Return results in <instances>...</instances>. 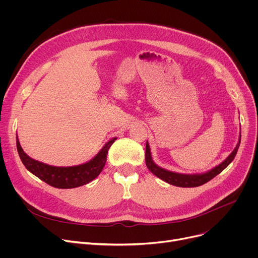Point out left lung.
<instances>
[{"label":"left lung","mask_w":258,"mask_h":258,"mask_svg":"<svg viewBox=\"0 0 258 258\" xmlns=\"http://www.w3.org/2000/svg\"><path fill=\"white\" fill-rule=\"evenodd\" d=\"M240 137H241V135L239 134V139H238V142L233 150V152L230 154L221 164L216 165L212 169H210L206 172H203V173H196V174L179 173V172L170 171V170H167V169H164V168L158 166L153 160L151 147L147 141H146V148H145V163H146L147 168L150 169V171L152 173H154L156 177L165 181L166 183H168L170 185H174L178 187H198V186H201L203 184L207 183L208 181H210L211 179L216 177V175L221 173L230 163H231L233 159L235 158L237 150L239 147Z\"/></svg>","instance_id":"obj_1"}]
</instances>
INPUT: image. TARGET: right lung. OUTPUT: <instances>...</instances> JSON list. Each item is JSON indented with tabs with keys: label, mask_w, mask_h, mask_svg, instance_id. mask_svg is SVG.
Returning a JSON list of instances; mask_svg holds the SVG:
<instances>
[{
	"label": "right lung",
	"mask_w": 258,
	"mask_h": 258,
	"mask_svg": "<svg viewBox=\"0 0 258 258\" xmlns=\"http://www.w3.org/2000/svg\"><path fill=\"white\" fill-rule=\"evenodd\" d=\"M117 138H113L104 144V146L99 151V153L91 159L89 162L84 164L59 167L52 166L43 163V162L36 161L27 155L20 144L17 136V148L19 156L23 162L25 167L38 179L46 182L47 184L60 189H69L86 185L97 178L101 170L103 169L108 148L115 142Z\"/></svg>",
	"instance_id": "1"
}]
</instances>
